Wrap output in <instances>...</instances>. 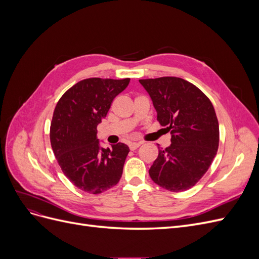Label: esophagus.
I'll list each match as a JSON object with an SVG mask.
<instances>
[{"label":"esophagus","mask_w":259,"mask_h":259,"mask_svg":"<svg viewBox=\"0 0 259 259\" xmlns=\"http://www.w3.org/2000/svg\"><path fill=\"white\" fill-rule=\"evenodd\" d=\"M140 146V143H130L128 147L131 150H136V149Z\"/></svg>","instance_id":"obj_1"}]
</instances>
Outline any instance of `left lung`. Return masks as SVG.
Listing matches in <instances>:
<instances>
[{"mask_svg": "<svg viewBox=\"0 0 259 259\" xmlns=\"http://www.w3.org/2000/svg\"><path fill=\"white\" fill-rule=\"evenodd\" d=\"M150 96L170 146L160 150L149 169L153 182L171 192L193 187L217 153L219 125L210 100L197 86L175 76L139 80Z\"/></svg>", "mask_w": 259, "mask_h": 259, "instance_id": "8db88e82", "label": "left lung"}]
</instances>
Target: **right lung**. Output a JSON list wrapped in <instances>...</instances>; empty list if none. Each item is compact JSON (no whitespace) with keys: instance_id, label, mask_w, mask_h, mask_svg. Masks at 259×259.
<instances>
[{"instance_id":"add662e5","label":"right lung","mask_w":259,"mask_h":259,"mask_svg":"<svg viewBox=\"0 0 259 259\" xmlns=\"http://www.w3.org/2000/svg\"><path fill=\"white\" fill-rule=\"evenodd\" d=\"M130 79L91 77L74 84L61 96L51 123V145L61 170L79 189L98 194L122 176L130 148L122 143L101 148L97 125Z\"/></svg>"}]
</instances>
